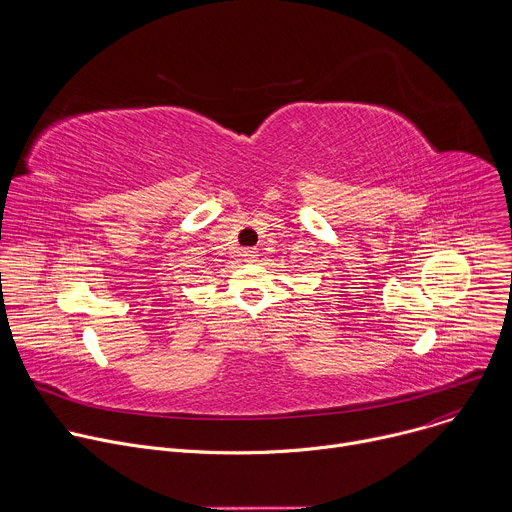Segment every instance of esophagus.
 I'll use <instances>...</instances> for the list:
<instances>
[{
	"mask_svg": "<svg viewBox=\"0 0 512 512\" xmlns=\"http://www.w3.org/2000/svg\"><path fill=\"white\" fill-rule=\"evenodd\" d=\"M241 257L247 261V263H253L259 259V251L257 249H243L241 251Z\"/></svg>",
	"mask_w": 512,
	"mask_h": 512,
	"instance_id": "34e87169",
	"label": "esophagus"
}]
</instances>
